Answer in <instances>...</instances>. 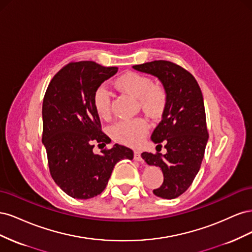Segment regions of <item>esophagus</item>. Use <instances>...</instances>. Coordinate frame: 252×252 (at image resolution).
<instances>
[{
  "label": "esophagus",
  "mask_w": 252,
  "mask_h": 252,
  "mask_svg": "<svg viewBox=\"0 0 252 252\" xmlns=\"http://www.w3.org/2000/svg\"><path fill=\"white\" fill-rule=\"evenodd\" d=\"M134 159L135 161H139V162L143 163V158L141 157V152L139 150H134Z\"/></svg>",
  "instance_id": "obj_1"
}]
</instances>
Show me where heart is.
Returning <instances> with one entry per match:
<instances>
[{
    "mask_svg": "<svg viewBox=\"0 0 252 252\" xmlns=\"http://www.w3.org/2000/svg\"><path fill=\"white\" fill-rule=\"evenodd\" d=\"M123 93L139 98L142 109L150 116L161 114L166 106L167 94L163 86L156 85L147 75L136 72H126L114 82ZM111 93L106 85L96 88L94 94V106L97 116L108 120L111 116ZM147 130L146 122L142 119L120 121L110 128L111 135L117 141L134 145L138 144Z\"/></svg>",
    "mask_w": 252,
    "mask_h": 252,
    "instance_id": "1",
    "label": "heart"
}]
</instances>
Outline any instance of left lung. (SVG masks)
Here are the masks:
<instances>
[{"label": "left lung", "instance_id": "8db88e82", "mask_svg": "<svg viewBox=\"0 0 252 252\" xmlns=\"http://www.w3.org/2000/svg\"><path fill=\"white\" fill-rule=\"evenodd\" d=\"M132 68L158 78L166 91L162 121L152 132L151 141L157 147L164 143L167 152H143L142 158L148 165L159 167L164 175L162 186L154 193L162 199H175L191 185L208 142L202 91L191 73L168 61H154Z\"/></svg>", "mask_w": 252, "mask_h": 252}]
</instances>
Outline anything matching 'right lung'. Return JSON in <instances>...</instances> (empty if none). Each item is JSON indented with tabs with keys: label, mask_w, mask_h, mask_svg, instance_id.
I'll use <instances>...</instances> for the list:
<instances>
[{
	"label": "right lung",
	"mask_w": 252,
	"mask_h": 252,
	"mask_svg": "<svg viewBox=\"0 0 252 252\" xmlns=\"http://www.w3.org/2000/svg\"><path fill=\"white\" fill-rule=\"evenodd\" d=\"M117 72L118 67L91 61L69 63L53 77L45 94L42 142L50 174L73 199L87 200L102 193L116 164L133 158V151L120 144L98 155L93 150L94 143L100 146L111 141L101 131L94 91Z\"/></svg>",
	"instance_id": "add662e5"
}]
</instances>
